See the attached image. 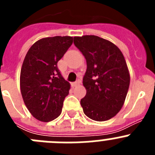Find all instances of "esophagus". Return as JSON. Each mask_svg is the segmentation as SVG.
<instances>
[{
    "label": "esophagus",
    "instance_id": "esophagus-1",
    "mask_svg": "<svg viewBox=\"0 0 155 155\" xmlns=\"http://www.w3.org/2000/svg\"><path fill=\"white\" fill-rule=\"evenodd\" d=\"M81 84V82L79 81H75V82H74L73 83V86H78V85H79V84Z\"/></svg>",
    "mask_w": 155,
    "mask_h": 155
}]
</instances>
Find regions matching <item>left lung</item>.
<instances>
[{"mask_svg":"<svg viewBox=\"0 0 155 155\" xmlns=\"http://www.w3.org/2000/svg\"><path fill=\"white\" fill-rule=\"evenodd\" d=\"M74 43L86 59L83 78L86 95L81 100L84 113L95 121H105L122 109L130 86L125 58L113 42L96 35L74 37Z\"/></svg>","mask_w":155,"mask_h":155,"instance_id":"1","label":"left lung"}]
</instances>
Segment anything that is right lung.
<instances>
[{
	"instance_id": "add662e5",
	"label": "right lung",
	"mask_w": 155,
	"mask_h": 155,
	"mask_svg": "<svg viewBox=\"0 0 155 155\" xmlns=\"http://www.w3.org/2000/svg\"><path fill=\"white\" fill-rule=\"evenodd\" d=\"M73 43V37L43 38L30 47L23 61L20 88L33 117L42 122L57 118L71 84L61 75L57 62Z\"/></svg>"
}]
</instances>
